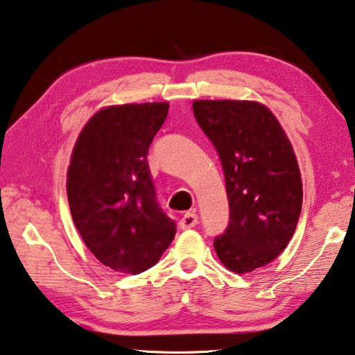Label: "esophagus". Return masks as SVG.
Returning a JSON list of instances; mask_svg holds the SVG:
<instances>
[{
	"label": "esophagus",
	"mask_w": 355,
	"mask_h": 355,
	"mask_svg": "<svg viewBox=\"0 0 355 355\" xmlns=\"http://www.w3.org/2000/svg\"><path fill=\"white\" fill-rule=\"evenodd\" d=\"M198 223H199L198 215H196L194 211H188V213H184V215L182 216V219H180V227H182V229H191V227H194Z\"/></svg>",
	"instance_id": "obj_1"
}]
</instances>
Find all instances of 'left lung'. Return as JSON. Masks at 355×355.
I'll return each mask as SVG.
<instances>
[{
  "mask_svg": "<svg viewBox=\"0 0 355 355\" xmlns=\"http://www.w3.org/2000/svg\"><path fill=\"white\" fill-rule=\"evenodd\" d=\"M194 116L221 159L229 224L213 241L223 266L250 273L288 246L302 211V178L288 136L254 101H194Z\"/></svg>",
  "mask_w": 355,
  "mask_h": 355,
  "instance_id": "left-lung-1",
  "label": "left lung"
}]
</instances>
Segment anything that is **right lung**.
<instances>
[{
    "label": "right lung",
    "mask_w": 355,
    "mask_h": 355,
    "mask_svg": "<svg viewBox=\"0 0 355 355\" xmlns=\"http://www.w3.org/2000/svg\"><path fill=\"white\" fill-rule=\"evenodd\" d=\"M167 112V103L105 107L89 118L72 151L66 183L72 219L88 250L115 272H145L175 237L147 161Z\"/></svg>",
    "instance_id": "1"
}]
</instances>
